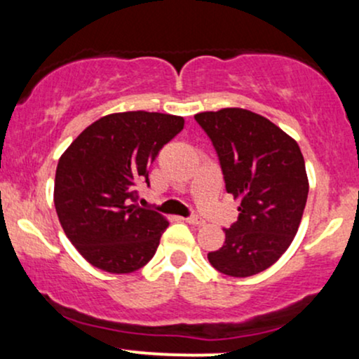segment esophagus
Wrapping results in <instances>:
<instances>
[{"label": "esophagus", "mask_w": 359, "mask_h": 359, "mask_svg": "<svg viewBox=\"0 0 359 359\" xmlns=\"http://www.w3.org/2000/svg\"><path fill=\"white\" fill-rule=\"evenodd\" d=\"M185 221H187L189 224H194V226H203L204 224V221L201 219L199 216H189Z\"/></svg>", "instance_id": "34e87169"}]
</instances>
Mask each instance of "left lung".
<instances>
[{"mask_svg":"<svg viewBox=\"0 0 359 359\" xmlns=\"http://www.w3.org/2000/svg\"><path fill=\"white\" fill-rule=\"evenodd\" d=\"M216 150L226 191L240 199L238 219L224 229L211 265L229 277H251L285 253L297 234L309 180L294 138L270 119L241 108L196 114Z\"/></svg>","mask_w":359,"mask_h":359,"instance_id":"1","label":"left lung"}]
</instances>
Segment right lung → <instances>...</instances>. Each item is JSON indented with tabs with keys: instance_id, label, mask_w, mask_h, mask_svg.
Segmentation results:
<instances>
[{
	"instance_id": "add662e5",
	"label": "right lung",
	"mask_w": 359,
	"mask_h": 359,
	"mask_svg": "<svg viewBox=\"0 0 359 359\" xmlns=\"http://www.w3.org/2000/svg\"><path fill=\"white\" fill-rule=\"evenodd\" d=\"M184 118L148 111L102 116L60 156L53 203L64 233L90 265L131 273L150 262L168 221L137 204V185Z\"/></svg>"
}]
</instances>
